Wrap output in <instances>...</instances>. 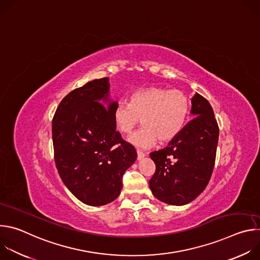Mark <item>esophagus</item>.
I'll return each mask as SVG.
<instances>
[{"label": "esophagus", "mask_w": 260, "mask_h": 260, "mask_svg": "<svg viewBox=\"0 0 260 260\" xmlns=\"http://www.w3.org/2000/svg\"><path fill=\"white\" fill-rule=\"evenodd\" d=\"M137 153H138V159H142L145 156V153L140 150H137Z\"/></svg>", "instance_id": "1"}]
</instances>
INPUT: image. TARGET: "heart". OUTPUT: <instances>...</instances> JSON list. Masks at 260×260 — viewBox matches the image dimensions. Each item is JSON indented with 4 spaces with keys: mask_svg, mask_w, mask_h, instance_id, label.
Listing matches in <instances>:
<instances>
[{
    "mask_svg": "<svg viewBox=\"0 0 260 260\" xmlns=\"http://www.w3.org/2000/svg\"><path fill=\"white\" fill-rule=\"evenodd\" d=\"M190 107V100L184 91L150 86L133 92L129 104L118 102L113 109V119L124 135L141 121L144 127L129 141L138 147L149 148L157 141L168 143L177 138L187 122Z\"/></svg>",
    "mask_w": 260,
    "mask_h": 260,
    "instance_id": "obj_1",
    "label": "heart"
}]
</instances>
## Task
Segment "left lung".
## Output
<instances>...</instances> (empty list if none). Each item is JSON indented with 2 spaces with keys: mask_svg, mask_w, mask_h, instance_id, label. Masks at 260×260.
I'll use <instances>...</instances> for the list:
<instances>
[{
  "mask_svg": "<svg viewBox=\"0 0 260 260\" xmlns=\"http://www.w3.org/2000/svg\"><path fill=\"white\" fill-rule=\"evenodd\" d=\"M191 103L194 117L169 146L150 153L156 167L150 189L157 200L174 206L186 205L205 190L216 159L219 127L214 111L200 93Z\"/></svg>",
  "mask_w": 260,
  "mask_h": 260,
  "instance_id": "1",
  "label": "left lung"
}]
</instances>
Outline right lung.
Masks as SVG:
<instances>
[{"label":"right lung","instance_id":"1","mask_svg":"<svg viewBox=\"0 0 260 260\" xmlns=\"http://www.w3.org/2000/svg\"><path fill=\"white\" fill-rule=\"evenodd\" d=\"M108 78L68 93L52 119L54 161L68 189L82 203L104 206L117 199L124 172L137 159L135 147L116 131L107 103Z\"/></svg>","mask_w":260,"mask_h":260}]
</instances>
